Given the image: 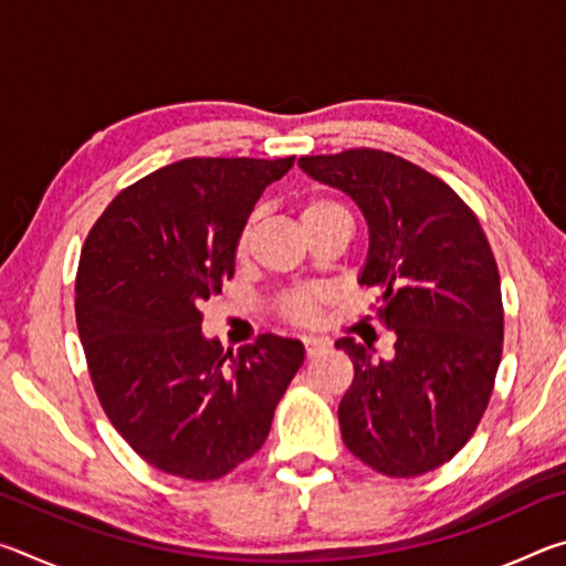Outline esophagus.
<instances>
[{"mask_svg":"<svg viewBox=\"0 0 566 566\" xmlns=\"http://www.w3.org/2000/svg\"><path fill=\"white\" fill-rule=\"evenodd\" d=\"M322 349H324V342H319V339H304L306 357H317Z\"/></svg>","mask_w":566,"mask_h":566,"instance_id":"esophagus-1","label":"esophagus"}]
</instances>
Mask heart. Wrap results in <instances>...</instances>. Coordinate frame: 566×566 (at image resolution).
Returning a JSON list of instances; mask_svg holds the SVG:
<instances>
[{"label": "heart", "mask_w": 566, "mask_h": 566, "mask_svg": "<svg viewBox=\"0 0 566 566\" xmlns=\"http://www.w3.org/2000/svg\"><path fill=\"white\" fill-rule=\"evenodd\" d=\"M334 217H347V214H344V209L339 205H334L324 197L306 199V202L300 209L302 229L312 227V224H319V222H324V219H334ZM244 242H247V234L242 237V242H239V252L244 249ZM282 314L290 322L310 324V322L317 319V314H319V296L317 294L286 296V300L282 302Z\"/></svg>", "instance_id": "1"}]
</instances>
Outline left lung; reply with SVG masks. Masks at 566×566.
Returning a JSON list of instances; mask_svg holds the SVG:
<instances>
[{"mask_svg": "<svg viewBox=\"0 0 566 566\" xmlns=\"http://www.w3.org/2000/svg\"><path fill=\"white\" fill-rule=\"evenodd\" d=\"M302 171L347 195L369 229L359 284L381 294L395 357L337 339L354 379L339 401L342 439L387 476L452 459L482 419L502 359V286L492 247L442 179L379 149L302 157Z\"/></svg>", "mask_w": 566, "mask_h": 566, "instance_id": "1", "label": "left lung"}]
</instances>
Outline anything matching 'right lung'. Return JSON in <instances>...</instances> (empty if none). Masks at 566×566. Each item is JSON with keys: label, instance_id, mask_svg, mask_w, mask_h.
Here are the masks:
<instances>
[{"label": "right lung", "instance_id": "1", "mask_svg": "<svg viewBox=\"0 0 566 566\" xmlns=\"http://www.w3.org/2000/svg\"><path fill=\"white\" fill-rule=\"evenodd\" d=\"M284 159L191 157L119 191L92 227L76 272V327L114 429L161 472L197 482L232 472L270 434L304 344L262 334L224 352L202 304L234 276L256 199Z\"/></svg>", "mask_w": 566, "mask_h": 566}]
</instances>
